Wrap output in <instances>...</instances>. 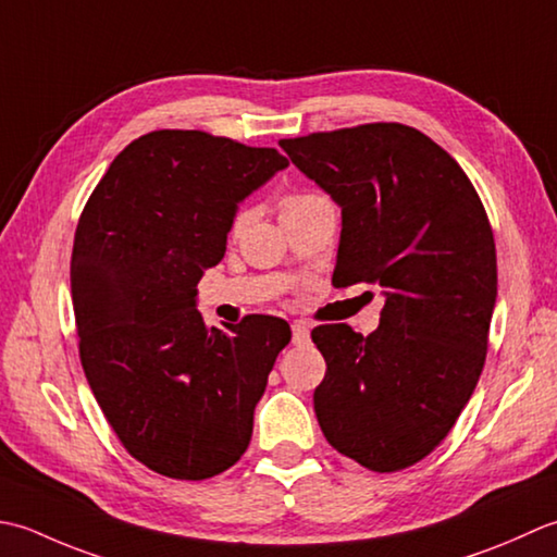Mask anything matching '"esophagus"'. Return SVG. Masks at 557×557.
I'll return each instance as SVG.
<instances>
[{"label":"esophagus","instance_id":"34e87169","mask_svg":"<svg viewBox=\"0 0 557 557\" xmlns=\"http://www.w3.org/2000/svg\"><path fill=\"white\" fill-rule=\"evenodd\" d=\"M310 342V326L305 322H293V344L305 346Z\"/></svg>","mask_w":557,"mask_h":557}]
</instances>
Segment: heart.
Wrapping results in <instances>:
<instances>
[{
    "label": "heart",
    "instance_id": "obj_1",
    "mask_svg": "<svg viewBox=\"0 0 557 557\" xmlns=\"http://www.w3.org/2000/svg\"><path fill=\"white\" fill-rule=\"evenodd\" d=\"M314 199H320V195H310V191H295V195H288L286 199H283L281 213H288V211L300 209V207H305V203H310V201H314ZM249 215H252V211H249V209H240V211L235 213V219H233V233H237V231L243 228V225L249 221Z\"/></svg>",
    "mask_w": 557,
    "mask_h": 557
}]
</instances>
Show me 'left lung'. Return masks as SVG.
Instances as JSON below:
<instances>
[{
	"mask_svg": "<svg viewBox=\"0 0 557 557\" xmlns=\"http://www.w3.org/2000/svg\"><path fill=\"white\" fill-rule=\"evenodd\" d=\"M278 144L342 207L334 281L384 293L370 336L312 329L326 360L317 421L360 467H413L457 423L485 362L497 259L483 203L442 146L399 122Z\"/></svg>",
	"mask_w": 557,
	"mask_h": 557,
	"instance_id": "left-lung-1",
	"label": "left lung"
}]
</instances>
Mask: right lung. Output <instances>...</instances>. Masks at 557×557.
Instances as JSON below:
<instances>
[{
	"label": "right lung",
	"mask_w": 557,
	"mask_h": 557,
	"mask_svg": "<svg viewBox=\"0 0 557 557\" xmlns=\"http://www.w3.org/2000/svg\"><path fill=\"white\" fill-rule=\"evenodd\" d=\"M283 168L276 149L158 129L110 163L78 219L72 302L86 380L124 449L168 479H211L243 457L290 342L278 317L215 329L197 310L237 203Z\"/></svg>",
	"instance_id": "1"
}]
</instances>
